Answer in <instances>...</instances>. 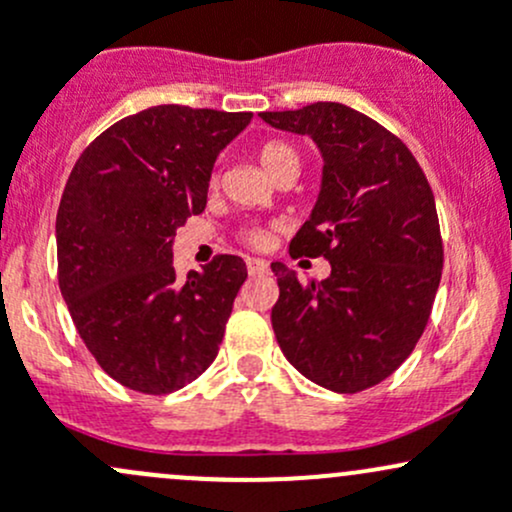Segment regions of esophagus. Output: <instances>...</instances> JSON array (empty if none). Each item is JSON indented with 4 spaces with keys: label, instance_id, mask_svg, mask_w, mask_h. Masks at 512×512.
I'll return each mask as SVG.
<instances>
[{
    "label": "esophagus",
    "instance_id": "1",
    "mask_svg": "<svg viewBox=\"0 0 512 512\" xmlns=\"http://www.w3.org/2000/svg\"><path fill=\"white\" fill-rule=\"evenodd\" d=\"M246 268H249L251 276H266L268 263L263 258H246Z\"/></svg>",
    "mask_w": 512,
    "mask_h": 512
}]
</instances>
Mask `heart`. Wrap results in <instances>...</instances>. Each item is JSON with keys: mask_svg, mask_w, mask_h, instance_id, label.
<instances>
[{"mask_svg": "<svg viewBox=\"0 0 512 512\" xmlns=\"http://www.w3.org/2000/svg\"><path fill=\"white\" fill-rule=\"evenodd\" d=\"M258 161H261V166L268 170V175H271V178L285 166V163H300L295 148L278 144V141H271V144L263 146L261 151H258ZM246 239H249L251 244L261 246L263 241H266V236H263V232H249L246 234Z\"/></svg>", "mask_w": 512, "mask_h": 512, "instance_id": "heart-1", "label": "heart"}]
</instances>
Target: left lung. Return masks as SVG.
Masks as SVG:
<instances>
[{"label": "left lung", "instance_id": "obj_1", "mask_svg": "<svg viewBox=\"0 0 512 512\" xmlns=\"http://www.w3.org/2000/svg\"><path fill=\"white\" fill-rule=\"evenodd\" d=\"M261 119L320 148V195L290 254L332 266L324 280L302 285L285 263H271L280 288L273 332L302 376L359 393L408 359L430 320L444 261L432 188L398 136L346 104Z\"/></svg>", "mask_w": 512, "mask_h": 512}]
</instances>
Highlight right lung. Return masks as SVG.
<instances>
[{
	"mask_svg": "<svg viewBox=\"0 0 512 512\" xmlns=\"http://www.w3.org/2000/svg\"><path fill=\"white\" fill-rule=\"evenodd\" d=\"M251 117L144 109L97 136L70 173L56 219L60 293L90 354L126 388L173 393L217 356L246 263L222 254L178 278L173 241L205 210L214 161Z\"/></svg>",
	"mask_w": 512,
	"mask_h": 512,
	"instance_id": "add662e5",
	"label": "right lung"
}]
</instances>
